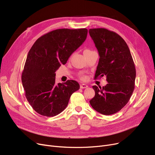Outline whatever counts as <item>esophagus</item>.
<instances>
[{
	"instance_id": "esophagus-1",
	"label": "esophagus",
	"mask_w": 155,
	"mask_h": 155,
	"mask_svg": "<svg viewBox=\"0 0 155 155\" xmlns=\"http://www.w3.org/2000/svg\"><path fill=\"white\" fill-rule=\"evenodd\" d=\"M88 87V85L84 84H80V88H87Z\"/></svg>"
}]
</instances>
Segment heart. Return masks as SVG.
<instances>
[{"label":"heart","instance_id":"obj_1","mask_svg":"<svg viewBox=\"0 0 155 155\" xmlns=\"http://www.w3.org/2000/svg\"><path fill=\"white\" fill-rule=\"evenodd\" d=\"M81 78H82V79H85V76H84V75H82V76H81Z\"/></svg>","mask_w":155,"mask_h":155}]
</instances>
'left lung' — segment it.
<instances>
[{
	"label": "left lung",
	"instance_id": "obj_1",
	"mask_svg": "<svg viewBox=\"0 0 155 155\" xmlns=\"http://www.w3.org/2000/svg\"><path fill=\"white\" fill-rule=\"evenodd\" d=\"M100 56L95 79L106 77L108 84L93 86L95 96L91 106L104 115H111L123 109L134 89L135 65L125 41L115 32L105 28L88 31Z\"/></svg>",
	"mask_w": 155,
	"mask_h": 155
}]
</instances>
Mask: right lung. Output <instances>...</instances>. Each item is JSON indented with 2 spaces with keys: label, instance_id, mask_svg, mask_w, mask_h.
<instances>
[{
  "label": "right lung",
  "instance_id": "add662e5",
  "mask_svg": "<svg viewBox=\"0 0 155 155\" xmlns=\"http://www.w3.org/2000/svg\"><path fill=\"white\" fill-rule=\"evenodd\" d=\"M87 32L85 28L56 29L39 38L30 49L21 79L28 101L39 114H59L80 88L75 80L56 84L55 71L83 44Z\"/></svg>",
  "mask_w": 155,
  "mask_h": 155
}]
</instances>
